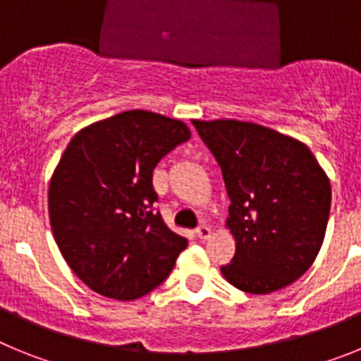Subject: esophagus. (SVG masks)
I'll return each instance as SVG.
<instances>
[{
  "mask_svg": "<svg viewBox=\"0 0 361 361\" xmlns=\"http://www.w3.org/2000/svg\"><path fill=\"white\" fill-rule=\"evenodd\" d=\"M195 235L200 240H206V238H209V235H212V229H209L208 226H199V228L195 229Z\"/></svg>",
  "mask_w": 361,
  "mask_h": 361,
  "instance_id": "esophagus-1",
  "label": "esophagus"
}]
</instances>
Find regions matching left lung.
Listing matches in <instances>:
<instances>
[{"label": "left lung", "instance_id": "obj_1", "mask_svg": "<svg viewBox=\"0 0 361 361\" xmlns=\"http://www.w3.org/2000/svg\"><path fill=\"white\" fill-rule=\"evenodd\" d=\"M219 162L235 257L224 279L251 295L286 288L314 262L331 209V183L311 149L244 121H193Z\"/></svg>", "mask_w": 361, "mask_h": 361}]
</instances>
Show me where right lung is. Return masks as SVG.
<instances>
[{
	"label": "right lung",
	"mask_w": 361,
	"mask_h": 361,
	"mask_svg": "<svg viewBox=\"0 0 361 361\" xmlns=\"http://www.w3.org/2000/svg\"><path fill=\"white\" fill-rule=\"evenodd\" d=\"M191 137L183 121L130 110L73 135L49 188L54 238L99 295L133 300L161 286L188 240L153 204V170Z\"/></svg>",
	"instance_id": "1"
}]
</instances>
